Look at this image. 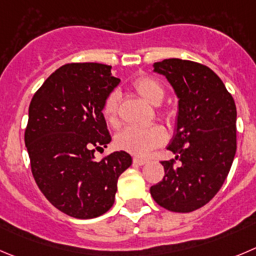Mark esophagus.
<instances>
[{
	"instance_id": "esophagus-1",
	"label": "esophagus",
	"mask_w": 256,
	"mask_h": 256,
	"mask_svg": "<svg viewBox=\"0 0 256 256\" xmlns=\"http://www.w3.org/2000/svg\"><path fill=\"white\" fill-rule=\"evenodd\" d=\"M133 163H134V164H137V166H143V164H146V163H147V160H144V158H140V157H134L133 158Z\"/></svg>"
}]
</instances>
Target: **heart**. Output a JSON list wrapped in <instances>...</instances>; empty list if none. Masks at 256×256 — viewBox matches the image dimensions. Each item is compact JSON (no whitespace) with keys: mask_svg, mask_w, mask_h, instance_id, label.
I'll return each mask as SVG.
<instances>
[{"mask_svg":"<svg viewBox=\"0 0 256 256\" xmlns=\"http://www.w3.org/2000/svg\"><path fill=\"white\" fill-rule=\"evenodd\" d=\"M133 89L143 99L153 106H158L164 96V89L156 79L150 76H140L133 82ZM119 94L113 92L104 100L102 113L104 119L110 126L119 124L118 119ZM167 138L164 128L160 126H126L116 137V144L119 150H123L134 156H146L162 144Z\"/></svg>","mask_w":256,"mask_h":256,"instance_id":"obj_1","label":"heart"}]
</instances>
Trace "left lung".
Here are the masks:
<instances>
[{"label": "left lung", "mask_w": 256, "mask_h": 256, "mask_svg": "<svg viewBox=\"0 0 256 256\" xmlns=\"http://www.w3.org/2000/svg\"><path fill=\"white\" fill-rule=\"evenodd\" d=\"M178 98L177 128L162 160L164 177L150 187L160 206L174 212L202 208L218 192L236 153V106L222 80L206 65L181 59L154 62Z\"/></svg>", "instance_id": "left-lung-1"}]
</instances>
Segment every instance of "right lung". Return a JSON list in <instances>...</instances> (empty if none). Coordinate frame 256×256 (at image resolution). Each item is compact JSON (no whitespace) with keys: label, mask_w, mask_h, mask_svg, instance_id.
<instances>
[{"label":"right lung","mask_w":256,"mask_h":256,"mask_svg":"<svg viewBox=\"0 0 256 256\" xmlns=\"http://www.w3.org/2000/svg\"><path fill=\"white\" fill-rule=\"evenodd\" d=\"M112 66L72 62L45 80L28 108L25 144L44 196L75 218H93L113 206L119 176L132 164L124 150L96 160L112 140L102 108L119 84Z\"/></svg>","instance_id":"add662e5"}]
</instances>
